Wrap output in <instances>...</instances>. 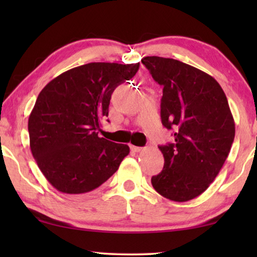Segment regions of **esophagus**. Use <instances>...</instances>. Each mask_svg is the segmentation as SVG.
Wrapping results in <instances>:
<instances>
[{"instance_id": "obj_1", "label": "esophagus", "mask_w": 257, "mask_h": 257, "mask_svg": "<svg viewBox=\"0 0 257 257\" xmlns=\"http://www.w3.org/2000/svg\"><path fill=\"white\" fill-rule=\"evenodd\" d=\"M130 149H132L133 152H141L143 150V147H138V146L132 145V146H130Z\"/></svg>"}]
</instances>
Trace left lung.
<instances>
[{
	"label": "left lung",
	"mask_w": 257,
	"mask_h": 257,
	"mask_svg": "<svg viewBox=\"0 0 257 257\" xmlns=\"http://www.w3.org/2000/svg\"><path fill=\"white\" fill-rule=\"evenodd\" d=\"M142 63L163 86L161 119L175 132L173 144L159 147L164 167L152 185L170 201H190L208 188L231 149L234 120L227 96L212 76L178 60L145 56Z\"/></svg>",
	"instance_id": "1"
}]
</instances>
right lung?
<instances>
[{
	"mask_svg": "<svg viewBox=\"0 0 257 257\" xmlns=\"http://www.w3.org/2000/svg\"><path fill=\"white\" fill-rule=\"evenodd\" d=\"M138 63L92 62L61 73L38 95L28 119L30 150L47 181L64 194L104 184L129 146L98 137L113 90L132 79Z\"/></svg>",
	"mask_w": 257,
	"mask_h": 257,
	"instance_id": "add662e5",
	"label": "right lung"
}]
</instances>
